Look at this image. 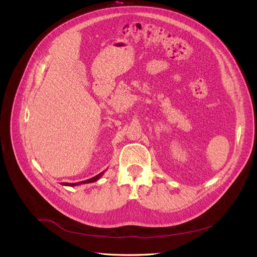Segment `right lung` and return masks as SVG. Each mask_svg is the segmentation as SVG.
I'll return each mask as SVG.
<instances>
[{
	"label": "right lung",
	"mask_w": 257,
	"mask_h": 257,
	"mask_svg": "<svg viewBox=\"0 0 257 257\" xmlns=\"http://www.w3.org/2000/svg\"><path fill=\"white\" fill-rule=\"evenodd\" d=\"M105 172H103V173H100V174H98V175H96L95 177H93V178H91V179H88V180H84V181H80V182H76V183H67V182H63L62 184L63 185H66V186H76V185H80V184H84V183H91V182H95V181H97L98 179L103 176V174H104Z\"/></svg>",
	"instance_id": "obj_1"
}]
</instances>
